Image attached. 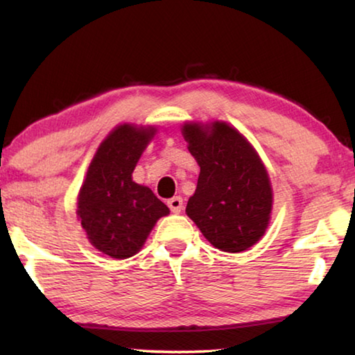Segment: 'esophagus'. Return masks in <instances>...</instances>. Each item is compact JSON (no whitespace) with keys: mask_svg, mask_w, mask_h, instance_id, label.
<instances>
[{"mask_svg":"<svg viewBox=\"0 0 355 355\" xmlns=\"http://www.w3.org/2000/svg\"><path fill=\"white\" fill-rule=\"evenodd\" d=\"M167 207L171 208L172 213H180L183 209V199L180 196L172 197V199L167 200Z\"/></svg>","mask_w":355,"mask_h":355,"instance_id":"34e87169","label":"esophagus"}]
</instances>
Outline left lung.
Returning a JSON list of instances; mask_svg holds the SVG:
<instances>
[{
  "label": "left lung",
  "instance_id": "1",
  "mask_svg": "<svg viewBox=\"0 0 355 355\" xmlns=\"http://www.w3.org/2000/svg\"><path fill=\"white\" fill-rule=\"evenodd\" d=\"M183 136L200 166L186 214L209 243L224 252H243L266 230L272 208L268 172L250 144L228 127L186 123Z\"/></svg>",
  "mask_w": 355,
  "mask_h": 355
}]
</instances>
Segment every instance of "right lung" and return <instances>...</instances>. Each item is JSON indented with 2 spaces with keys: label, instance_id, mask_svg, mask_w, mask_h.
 Masks as SVG:
<instances>
[{
  "label": "right lung",
  "instance_id": "1",
  "mask_svg": "<svg viewBox=\"0 0 355 355\" xmlns=\"http://www.w3.org/2000/svg\"><path fill=\"white\" fill-rule=\"evenodd\" d=\"M153 135L152 127L114 130L100 144L78 197V216L89 241L117 260L139 252L156 220L169 214L152 189L131 178Z\"/></svg>",
  "mask_w": 355,
  "mask_h": 355
}]
</instances>
